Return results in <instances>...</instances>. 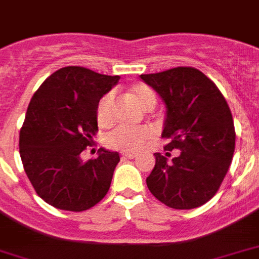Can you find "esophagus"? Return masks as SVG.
<instances>
[{
  "instance_id": "34e87169",
  "label": "esophagus",
  "mask_w": 259,
  "mask_h": 259,
  "mask_svg": "<svg viewBox=\"0 0 259 259\" xmlns=\"http://www.w3.org/2000/svg\"><path fill=\"white\" fill-rule=\"evenodd\" d=\"M138 154L137 153H129V152H123L122 153V157H126V158H136Z\"/></svg>"
}]
</instances>
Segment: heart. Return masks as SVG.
Masks as SVG:
<instances>
[{"label": "heart", "instance_id": "obj_1", "mask_svg": "<svg viewBox=\"0 0 259 259\" xmlns=\"http://www.w3.org/2000/svg\"><path fill=\"white\" fill-rule=\"evenodd\" d=\"M130 95L146 110L153 109L156 105V95L149 87L142 83L134 84L130 89ZM114 93H107L98 103L97 121L99 126L107 127L114 121ZM154 136V130L149 126L141 127H127L119 126L106 136V145L111 149L121 150V152H137L142 148L148 140Z\"/></svg>", "mask_w": 259, "mask_h": 259}]
</instances>
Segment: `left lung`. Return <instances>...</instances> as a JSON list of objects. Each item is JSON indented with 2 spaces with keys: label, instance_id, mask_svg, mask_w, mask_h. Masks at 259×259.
<instances>
[{
  "label": "left lung",
  "instance_id": "1",
  "mask_svg": "<svg viewBox=\"0 0 259 259\" xmlns=\"http://www.w3.org/2000/svg\"><path fill=\"white\" fill-rule=\"evenodd\" d=\"M140 78L165 103L161 136L170 138L165 155L181 150L172 162L154 153L156 165L146 185L170 208L200 207L218 192L233 161L235 129L229 105L215 83L192 67Z\"/></svg>",
  "mask_w": 259,
  "mask_h": 259
}]
</instances>
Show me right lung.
<instances>
[{"mask_svg":"<svg viewBox=\"0 0 259 259\" xmlns=\"http://www.w3.org/2000/svg\"><path fill=\"white\" fill-rule=\"evenodd\" d=\"M118 80L84 67H64L30 99L20 132V156L36 193L52 207L80 212L109 191L118 152L101 148L89 161L80 153L97 133L98 103Z\"/></svg>","mask_w":259,"mask_h":259,"instance_id":"add662e5","label":"right lung"}]
</instances>
